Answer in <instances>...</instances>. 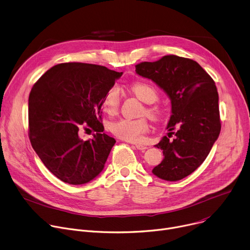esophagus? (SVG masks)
Segmentation results:
<instances>
[{
  "mask_svg": "<svg viewBox=\"0 0 250 250\" xmlns=\"http://www.w3.org/2000/svg\"><path fill=\"white\" fill-rule=\"evenodd\" d=\"M135 147H136V149H138V150H146V149H147V146H144V145H135L134 146Z\"/></svg>",
  "mask_w": 250,
  "mask_h": 250,
  "instance_id": "obj_1",
  "label": "esophagus"
}]
</instances>
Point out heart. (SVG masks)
<instances>
[{"instance_id":"obj_1","label":"heart","mask_w":250,"mask_h":250,"mask_svg":"<svg viewBox=\"0 0 250 250\" xmlns=\"http://www.w3.org/2000/svg\"><path fill=\"white\" fill-rule=\"evenodd\" d=\"M132 94L141 102L147 104L142 114H146L152 120H159L163 116V111L157 105H152L158 99L157 91L149 84L134 83L130 86ZM104 111L109 115L117 114L120 108V94L115 88L105 94L103 100ZM148 123L146 119L126 120L121 119L110 125L111 132L117 137L129 142H138L142 136L148 131Z\"/></svg>"}]
</instances>
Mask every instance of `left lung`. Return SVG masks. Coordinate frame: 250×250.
<instances>
[{
    "label": "left lung",
    "instance_id": "8db88e82",
    "mask_svg": "<svg viewBox=\"0 0 250 250\" xmlns=\"http://www.w3.org/2000/svg\"><path fill=\"white\" fill-rule=\"evenodd\" d=\"M135 71L152 80L171 100L172 115L167 125L170 132L155 146L164 158L152 173L166 181L181 180L205 161L219 137L221 120L215 81L199 63L177 55L141 62L135 65ZM172 134L174 138L170 140Z\"/></svg>",
    "mask_w": 250,
    "mask_h": 250
}]
</instances>
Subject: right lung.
Returning <instances> with one entry per match:
<instances>
[{
  "label": "right lung",
  "mask_w": 250,
  "mask_h": 250,
  "mask_svg": "<svg viewBox=\"0 0 250 250\" xmlns=\"http://www.w3.org/2000/svg\"><path fill=\"white\" fill-rule=\"evenodd\" d=\"M123 72L70 62L53 66L28 98V136L45 167L61 181L86 184L103 171L116 144L102 124L103 100ZM96 131L83 140V130Z\"/></svg>",
  "instance_id": "obj_1"
}]
</instances>
